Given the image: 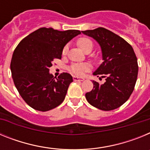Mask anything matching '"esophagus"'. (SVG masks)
Listing matches in <instances>:
<instances>
[{
    "label": "esophagus",
    "instance_id": "34e87169",
    "mask_svg": "<svg viewBox=\"0 0 150 150\" xmlns=\"http://www.w3.org/2000/svg\"><path fill=\"white\" fill-rule=\"evenodd\" d=\"M73 79H74V81H83V80H84V78L77 77V76H75L73 77Z\"/></svg>",
    "mask_w": 150,
    "mask_h": 150
}]
</instances>
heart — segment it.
Returning <instances> with one entry per match:
<instances>
[{"label": "heart", "instance_id": "b5f03b06", "mask_svg": "<svg viewBox=\"0 0 150 150\" xmlns=\"http://www.w3.org/2000/svg\"><path fill=\"white\" fill-rule=\"evenodd\" d=\"M77 44L84 52H90L93 48V42L91 39L86 37H82L77 40ZM67 46H64L62 50V55H65L67 52ZM91 68L90 64L87 63H75L69 67V71L78 76H83L85 73L88 71Z\"/></svg>", "mask_w": 150, "mask_h": 150}]
</instances>
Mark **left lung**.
Returning a JSON list of instances; mask_svg holds the SVG:
<instances>
[{
    "instance_id": "left-lung-1",
    "label": "left lung",
    "mask_w": 150,
    "mask_h": 150,
    "mask_svg": "<svg viewBox=\"0 0 150 150\" xmlns=\"http://www.w3.org/2000/svg\"><path fill=\"white\" fill-rule=\"evenodd\" d=\"M99 43L103 63L93 73L105 78L104 83L92 81L93 89L86 94L91 105L101 110H112L128 100L138 74L137 59L132 46L123 38L104 28L82 30Z\"/></svg>"
}]
</instances>
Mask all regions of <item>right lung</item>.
Listing matches in <instances>:
<instances>
[{
    "label": "right lung",
    "mask_w": 150,
    "mask_h": 150,
    "mask_svg": "<svg viewBox=\"0 0 150 150\" xmlns=\"http://www.w3.org/2000/svg\"><path fill=\"white\" fill-rule=\"evenodd\" d=\"M80 34L78 30L40 28L16 46L10 63L12 76L19 95L33 109L50 110L64 100L72 76L62 73L55 78L50 67L54 59H62L64 46Z\"/></svg>",
    "instance_id": "right-lung-1"
}]
</instances>
